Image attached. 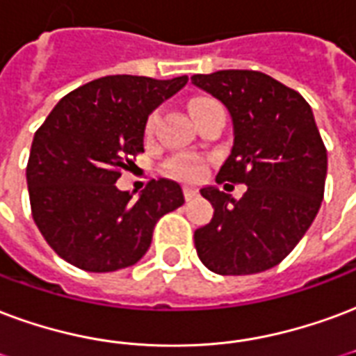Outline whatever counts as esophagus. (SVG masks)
Instances as JSON below:
<instances>
[{
    "instance_id": "esophagus-1",
    "label": "esophagus",
    "mask_w": 356,
    "mask_h": 356,
    "mask_svg": "<svg viewBox=\"0 0 356 356\" xmlns=\"http://www.w3.org/2000/svg\"><path fill=\"white\" fill-rule=\"evenodd\" d=\"M183 194H185V200L188 202V200L196 198V196H198V191H196L194 186H183Z\"/></svg>"
}]
</instances>
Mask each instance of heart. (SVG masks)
I'll return each instance as SVG.
<instances>
[{
	"label": "heart",
	"mask_w": 356,
	"mask_h": 356,
	"mask_svg": "<svg viewBox=\"0 0 356 356\" xmlns=\"http://www.w3.org/2000/svg\"><path fill=\"white\" fill-rule=\"evenodd\" d=\"M211 102V99H194L191 104V111L196 113L198 109H202L204 105H207ZM158 120V113L154 111L147 120V126H145V134L147 136H151L152 130H154V126H156ZM165 170L171 175H175V177H183V179H196L200 177V173L204 170V162L200 160L198 156H175L171 158L170 162L165 164Z\"/></svg>",
	"instance_id": "obj_1"
}]
</instances>
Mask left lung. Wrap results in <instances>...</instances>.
<instances>
[{
  "mask_svg": "<svg viewBox=\"0 0 356 356\" xmlns=\"http://www.w3.org/2000/svg\"><path fill=\"white\" fill-rule=\"evenodd\" d=\"M191 81L225 104L234 124L217 183L247 185L239 200L217 186L200 191L215 213L194 232L196 252L218 275L266 272L304 238L325 196L328 160L312 107L260 71L225 70Z\"/></svg>",
  "mask_w": 356,
  "mask_h": 356,
  "instance_id": "obj_1",
  "label": "left lung"
}]
</instances>
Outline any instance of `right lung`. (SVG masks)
Instances as JSON below:
<instances>
[{"instance_id": "add662e5", "label": "right lung", "mask_w": 356, "mask_h": 356, "mask_svg": "<svg viewBox=\"0 0 356 356\" xmlns=\"http://www.w3.org/2000/svg\"><path fill=\"white\" fill-rule=\"evenodd\" d=\"M188 77L109 75L56 104L31 143L26 181L31 217L58 257L84 272H117L143 259L158 218L185 204L170 179L134 198L120 171L143 152L147 118Z\"/></svg>"}]
</instances>
